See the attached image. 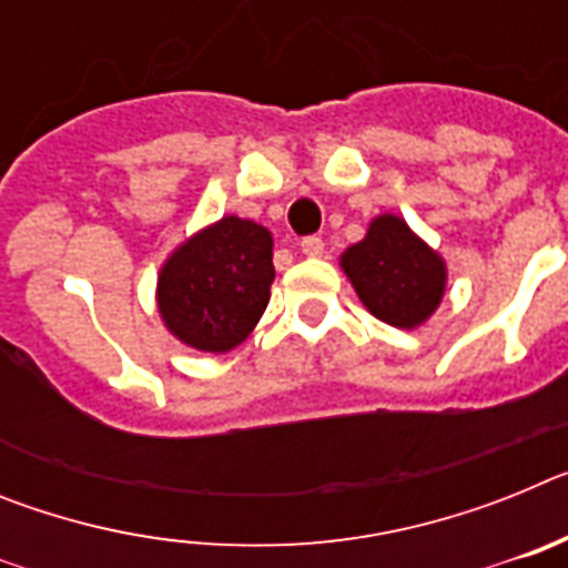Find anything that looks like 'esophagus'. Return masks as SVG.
I'll return each instance as SVG.
<instances>
[{
    "label": "esophagus",
    "instance_id": "obj_1",
    "mask_svg": "<svg viewBox=\"0 0 568 568\" xmlns=\"http://www.w3.org/2000/svg\"><path fill=\"white\" fill-rule=\"evenodd\" d=\"M301 253L310 255V258L324 255V239H321V235H307V239L301 241Z\"/></svg>",
    "mask_w": 568,
    "mask_h": 568
}]
</instances>
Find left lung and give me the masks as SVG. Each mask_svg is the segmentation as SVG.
Returning a JSON list of instances; mask_svg holds the SVG:
<instances>
[{"mask_svg": "<svg viewBox=\"0 0 568 568\" xmlns=\"http://www.w3.org/2000/svg\"><path fill=\"white\" fill-rule=\"evenodd\" d=\"M341 267L366 310L393 327H418L444 298V261L398 215H378L366 239L341 255Z\"/></svg>", "mask_w": 568, "mask_h": 568, "instance_id": "8db88e82", "label": "left lung"}]
</instances>
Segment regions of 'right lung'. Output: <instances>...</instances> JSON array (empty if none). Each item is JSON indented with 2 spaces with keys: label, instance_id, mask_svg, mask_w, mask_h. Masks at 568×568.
<instances>
[{
  "label": "right lung",
  "instance_id": "obj_1",
  "mask_svg": "<svg viewBox=\"0 0 568 568\" xmlns=\"http://www.w3.org/2000/svg\"><path fill=\"white\" fill-rule=\"evenodd\" d=\"M273 278V235L227 215L170 255L159 275V313L184 344L227 353L264 315Z\"/></svg>",
  "mask_w": 568,
  "mask_h": 568
}]
</instances>
